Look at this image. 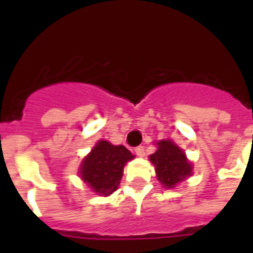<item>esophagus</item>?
I'll return each instance as SVG.
<instances>
[{
    "label": "esophagus",
    "mask_w": 253,
    "mask_h": 253,
    "mask_svg": "<svg viewBox=\"0 0 253 253\" xmlns=\"http://www.w3.org/2000/svg\"><path fill=\"white\" fill-rule=\"evenodd\" d=\"M134 151H135V154H137L138 157H143V156L146 154V152H144V147L143 146L137 147V148L134 149Z\"/></svg>",
    "instance_id": "esophagus-1"
}]
</instances>
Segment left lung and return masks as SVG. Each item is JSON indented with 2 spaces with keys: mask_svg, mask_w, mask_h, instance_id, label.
Returning a JSON list of instances; mask_svg holds the SVG:
<instances>
[{
  "mask_svg": "<svg viewBox=\"0 0 253 253\" xmlns=\"http://www.w3.org/2000/svg\"><path fill=\"white\" fill-rule=\"evenodd\" d=\"M156 167V175L165 189H173L181 181L193 175V165L177 144L169 139L157 142V151L149 156Z\"/></svg>",
  "mask_w": 253,
  "mask_h": 253,
  "instance_id": "left-lung-1",
  "label": "left lung"
}]
</instances>
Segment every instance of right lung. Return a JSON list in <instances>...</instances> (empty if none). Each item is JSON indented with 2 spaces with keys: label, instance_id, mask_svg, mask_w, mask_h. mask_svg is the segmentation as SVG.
<instances>
[{
  "label": "right lung",
  "instance_id": "add662e5",
  "mask_svg": "<svg viewBox=\"0 0 253 253\" xmlns=\"http://www.w3.org/2000/svg\"><path fill=\"white\" fill-rule=\"evenodd\" d=\"M134 156L124 146L99 140L80 166V177L96 194L109 196L118 189L125 163Z\"/></svg>",
  "mask_w": 253,
  "mask_h": 253
}]
</instances>
